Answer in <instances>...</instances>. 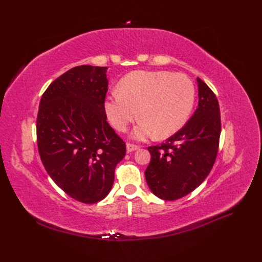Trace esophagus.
<instances>
[{
    "label": "esophagus",
    "mask_w": 262,
    "mask_h": 262,
    "mask_svg": "<svg viewBox=\"0 0 262 262\" xmlns=\"http://www.w3.org/2000/svg\"><path fill=\"white\" fill-rule=\"evenodd\" d=\"M139 148H140V146H138V145H134V144H131V143L126 144V152H128V153L134 152V150H137Z\"/></svg>",
    "instance_id": "1"
}]
</instances>
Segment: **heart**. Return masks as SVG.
I'll return each instance as SVG.
<instances>
[{"mask_svg": "<svg viewBox=\"0 0 262 262\" xmlns=\"http://www.w3.org/2000/svg\"><path fill=\"white\" fill-rule=\"evenodd\" d=\"M195 91L185 74L169 71H134L110 93L105 110L110 123L123 132L131 122L141 119L131 137L145 140L169 138L186 124L194 104Z\"/></svg>", "mask_w": 262, "mask_h": 262, "instance_id": "1", "label": "heart"}]
</instances>
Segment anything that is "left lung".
I'll return each mask as SVG.
<instances>
[{"instance_id":"8db88e82","label":"left lung","mask_w":262,"mask_h":262,"mask_svg":"<svg viewBox=\"0 0 262 262\" xmlns=\"http://www.w3.org/2000/svg\"><path fill=\"white\" fill-rule=\"evenodd\" d=\"M198 108L189 121L161 145L149 146L145 179L156 196L172 201L192 192L210 173L221 134L220 106L215 95L199 77Z\"/></svg>"}]
</instances>
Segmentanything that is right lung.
<instances>
[{"mask_svg": "<svg viewBox=\"0 0 262 262\" xmlns=\"http://www.w3.org/2000/svg\"><path fill=\"white\" fill-rule=\"evenodd\" d=\"M106 67L69 70L43 93L37 116V143L47 172L59 188L83 203L112 190L125 143L107 122Z\"/></svg>", "mask_w": 262, "mask_h": 262, "instance_id": "obj_1", "label": "right lung"}]
</instances>
